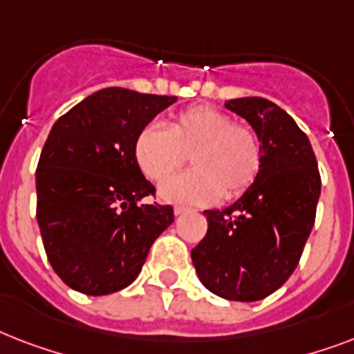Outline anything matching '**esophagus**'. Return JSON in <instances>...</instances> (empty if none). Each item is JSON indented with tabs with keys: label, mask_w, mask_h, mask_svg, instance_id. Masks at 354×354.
Segmentation results:
<instances>
[{
	"label": "esophagus",
	"mask_w": 354,
	"mask_h": 354,
	"mask_svg": "<svg viewBox=\"0 0 354 354\" xmlns=\"http://www.w3.org/2000/svg\"><path fill=\"white\" fill-rule=\"evenodd\" d=\"M189 207L185 205H174V215H183V213H189Z\"/></svg>",
	"instance_id": "esophagus-1"
}]
</instances>
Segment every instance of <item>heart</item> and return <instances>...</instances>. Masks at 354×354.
<instances>
[{"label": "heart", "mask_w": 354, "mask_h": 354, "mask_svg": "<svg viewBox=\"0 0 354 354\" xmlns=\"http://www.w3.org/2000/svg\"><path fill=\"white\" fill-rule=\"evenodd\" d=\"M133 154L150 180H163L191 155L193 171L160 185L163 202L189 205L213 204L221 196L235 198L255 182L263 161L257 133L211 106L183 110L169 128L156 122L145 127Z\"/></svg>", "instance_id": "b5f03b06"}]
</instances>
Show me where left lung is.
Masks as SVG:
<instances>
[{
    "instance_id": "1",
    "label": "left lung",
    "mask_w": 354,
    "mask_h": 354,
    "mask_svg": "<svg viewBox=\"0 0 354 354\" xmlns=\"http://www.w3.org/2000/svg\"><path fill=\"white\" fill-rule=\"evenodd\" d=\"M250 122L263 150L255 182L226 209L204 211L207 233L191 252L202 285L230 301H259L286 283L313 232L322 178L296 121L263 97L224 102Z\"/></svg>"
}]
</instances>
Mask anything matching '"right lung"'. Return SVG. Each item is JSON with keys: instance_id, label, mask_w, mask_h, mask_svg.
Segmentation results:
<instances>
[{"instance_id": "right-lung-1", "label": "right lung", "mask_w": 354, "mask_h": 354, "mask_svg": "<svg viewBox=\"0 0 354 354\" xmlns=\"http://www.w3.org/2000/svg\"><path fill=\"white\" fill-rule=\"evenodd\" d=\"M178 97L104 88L53 124L36 169V218L60 279L88 296L127 288L174 222L171 205L141 204L154 185L139 169V132Z\"/></svg>"}]
</instances>
